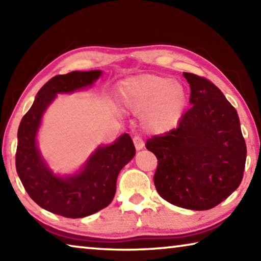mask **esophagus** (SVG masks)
Wrapping results in <instances>:
<instances>
[{"instance_id": "1", "label": "esophagus", "mask_w": 261, "mask_h": 261, "mask_svg": "<svg viewBox=\"0 0 261 261\" xmlns=\"http://www.w3.org/2000/svg\"><path fill=\"white\" fill-rule=\"evenodd\" d=\"M134 144H135L137 151H140V149H143V148L145 147L144 140L141 139L139 136H135V137H134Z\"/></svg>"}]
</instances>
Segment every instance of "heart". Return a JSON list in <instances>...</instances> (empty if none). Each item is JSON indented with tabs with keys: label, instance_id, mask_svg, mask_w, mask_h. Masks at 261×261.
<instances>
[{
	"label": "heart",
	"instance_id": "1",
	"mask_svg": "<svg viewBox=\"0 0 261 261\" xmlns=\"http://www.w3.org/2000/svg\"><path fill=\"white\" fill-rule=\"evenodd\" d=\"M118 98L123 107L141 114L144 127L153 134H165L175 129L188 101L182 84L158 74L127 79L120 86Z\"/></svg>",
	"mask_w": 261,
	"mask_h": 261
}]
</instances>
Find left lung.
<instances>
[{"label": "left lung", "instance_id": "8db88e82", "mask_svg": "<svg viewBox=\"0 0 261 261\" xmlns=\"http://www.w3.org/2000/svg\"><path fill=\"white\" fill-rule=\"evenodd\" d=\"M190 84V108L178 126L146 141L155 154L154 184L170 204L211 210L240 187L246 160L236 109L208 79L183 72Z\"/></svg>", "mask_w": 261, "mask_h": 261}]
</instances>
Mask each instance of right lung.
<instances>
[{"label":"right lung","instance_id":"obj_1","mask_svg":"<svg viewBox=\"0 0 261 261\" xmlns=\"http://www.w3.org/2000/svg\"><path fill=\"white\" fill-rule=\"evenodd\" d=\"M101 73L92 70L53 77L38 92L18 127L16 169L26 192L43 210L65 218H85L107 207L116 192L118 174L136 154L131 137L124 134L113 144L96 148L78 173L59 176L39 151L38 130L56 95L91 87Z\"/></svg>","mask_w":261,"mask_h":261}]
</instances>
